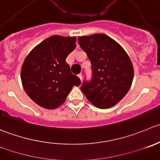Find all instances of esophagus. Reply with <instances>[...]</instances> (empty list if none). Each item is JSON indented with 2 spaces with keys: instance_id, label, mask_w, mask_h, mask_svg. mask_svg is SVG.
<instances>
[{
  "instance_id": "esophagus-1",
  "label": "esophagus",
  "mask_w": 160,
  "mask_h": 160,
  "mask_svg": "<svg viewBox=\"0 0 160 160\" xmlns=\"http://www.w3.org/2000/svg\"><path fill=\"white\" fill-rule=\"evenodd\" d=\"M78 77H79V78L80 79V80H81V81H82V80H83V75H82V74L80 73V74H79Z\"/></svg>"
}]
</instances>
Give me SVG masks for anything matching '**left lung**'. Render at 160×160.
<instances>
[{"label": "left lung", "instance_id": "8db88e82", "mask_svg": "<svg viewBox=\"0 0 160 160\" xmlns=\"http://www.w3.org/2000/svg\"><path fill=\"white\" fill-rule=\"evenodd\" d=\"M80 48L91 60L92 79L80 88L88 100L99 108L114 106L132 84L134 67L124 49L104 33L78 37Z\"/></svg>", "mask_w": 160, "mask_h": 160}]
</instances>
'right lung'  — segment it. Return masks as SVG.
<instances>
[{
  "label": "right lung",
  "instance_id": "obj_1",
  "mask_svg": "<svg viewBox=\"0 0 160 160\" xmlns=\"http://www.w3.org/2000/svg\"><path fill=\"white\" fill-rule=\"evenodd\" d=\"M75 37L54 35L28 54L21 69L22 84L26 94L40 106L54 109L63 104L74 86L81 83L71 73L66 62L75 49Z\"/></svg>",
  "mask_w": 160,
  "mask_h": 160
}]
</instances>
